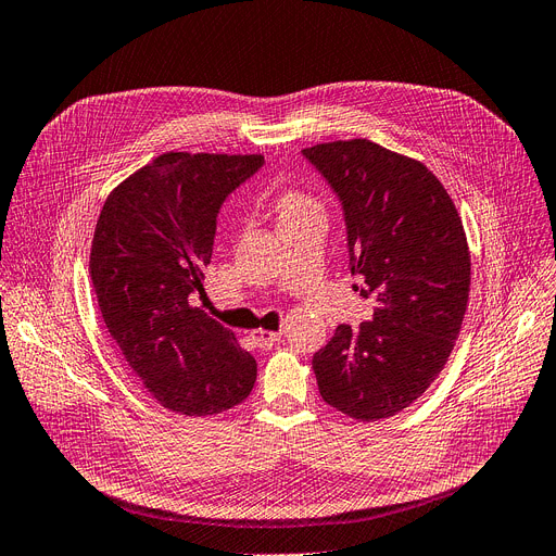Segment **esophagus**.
Here are the masks:
<instances>
[{"mask_svg": "<svg viewBox=\"0 0 556 556\" xmlns=\"http://www.w3.org/2000/svg\"><path fill=\"white\" fill-rule=\"evenodd\" d=\"M252 341L261 348V351H270L273 345H277L281 341V332H265V330H256L252 332Z\"/></svg>", "mask_w": 556, "mask_h": 556, "instance_id": "1", "label": "esophagus"}]
</instances>
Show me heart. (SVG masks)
I'll return each mask as SVG.
<instances>
[{
    "instance_id": "heart-1",
    "label": "heart",
    "mask_w": 556,
    "mask_h": 556,
    "mask_svg": "<svg viewBox=\"0 0 556 556\" xmlns=\"http://www.w3.org/2000/svg\"><path fill=\"white\" fill-rule=\"evenodd\" d=\"M304 215H323L320 203L300 192H286L279 199V222L291 219V217H304Z\"/></svg>"
}]
</instances>
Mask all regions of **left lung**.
<instances>
[{"instance_id": "8db88e82", "label": "left lung", "mask_w": 556, "mask_h": 556, "mask_svg": "<svg viewBox=\"0 0 556 556\" xmlns=\"http://www.w3.org/2000/svg\"><path fill=\"white\" fill-rule=\"evenodd\" d=\"M339 199L353 289L371 320L341 323L314 353L318 392L353 419H384L417 401L458 339L469 295L463 222L421 162L368 139L304 149Z\"/></svg>"}]
</instances>
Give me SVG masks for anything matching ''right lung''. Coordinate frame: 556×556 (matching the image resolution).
I'll return each mask as SVG.
<instances>
[{
    "instance_id": "1",
    "label": "right lung",
    "mask_w": 556,
    "mask_h": 556,
    "mask_svg": "<svg viewBox=\"0 0 556 556\" xmlns=\"http://www.w3.org/2000/svg\"><path fill=\"white\" fill-rule=\"evenodd\" d=\"M263 164V155L164 153L100 211L89 270L102 320L143 389L174 413L219 415L254 389L256 359L197 302L219 208Z\"/></svg>"
}]
</instances>
